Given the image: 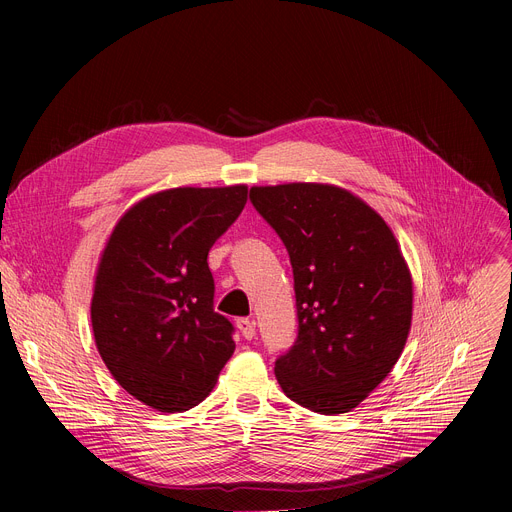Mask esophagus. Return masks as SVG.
Instances as JSON below:
<instances>
[{"label":"esophagus","instance_id":"34e87169","mask_svg":"<svg viewBox=\"0 0 512 512\" xmlns=\"http://www.w3.org/2000/svg\"><path fill=\"white\" fill-rule=\"evenodd\" d=\"M237 328L243 334L245 340H253L255 338V322L249 318H239L237 320Z\"/></svg>","mask_w":512,"mask_h":512}]
</instances>
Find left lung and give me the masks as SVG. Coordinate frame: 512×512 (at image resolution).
Returning a JSON list of instances; mask_svg holds the SVG:
<instances>
[{"label":"left lung","mask_w":512,"mask_h":512,"mask_svg":"<svg viewBox=\"0 0 512 512\" xmlns=\"http://www.w3.org/2000/svg\"><path fill=\"white\" fill-rule=\"evenodd\" d=\"M249 200L294 271L298 338L275 360L277 383L310 411L346 413L391 373L411 328L399 245L369 204L336 186H255Z\"/></svg>","instance_id":"left-lung-1"}]
</instances>
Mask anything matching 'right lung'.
Instances as JSON below:
<instances>
[{
	"mask_svg": "<svg viewBox=\"0 0 512 512\" xmlns=\"http://www.w3.org/2000/svg\"><path fill=\"white\" fill-rule=\"evenodd\" d=\"M247 186L172 188L129 208L95 279L91 322L115 381L162 413L188 411L235 352L233 324L214 312L208 251L237 221Z\"/></svg>",
	"mask_w": 512,
	"mask_h": 512,
	"instance_id": "obj_1",
	"label": "right lung"
}]
</instances>
